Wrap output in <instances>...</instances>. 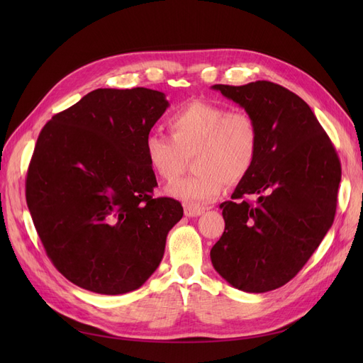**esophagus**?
Wrapping results in <instances>:
<instances>
[{
  "label": "esophagus",
  "instance_id": "34e87169",
  "mask_svg": "<svg viewBox=\"0 0 363 363\" xmlns=\"http://www.w3.org/2000/svg\"><path fill=\"white\" fill-rule=\"evenodd\" d=\"M206 208L200 207V206H195V204H186L184 206V215L194 218V216H200L204 213Z\"/></svg>",
  "mask_w": 363,
  "mask_h": 363
}]
</instances>
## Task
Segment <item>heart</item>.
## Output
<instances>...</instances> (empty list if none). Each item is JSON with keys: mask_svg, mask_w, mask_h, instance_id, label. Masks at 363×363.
<instances>
[{"mask_svg": "<svg viewBox=\"0 0 363 363\" xmlns=\"http://www.w3.org/2000/svg\"><path fill=\"white\" fill-rule=\"evenodd\" d=\"M167 125L172 138L151 131L144 139V155L159 179L172 182L194 152L195 171L167 189L174 199L189 204L213 201L225 183L245 179L256 162L260 131L247 111L192 101L175 108Z\"/></svg>", "mask_w": 363, "mask_h": 363, "instance_id": "heart-1", "label": "heart"}]
</instances>
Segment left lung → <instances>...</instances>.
Wrapping results in <instances>:
<instances>
[{"label":"left lung","instance_id":"8db88e82","mask_svg":"<svg viewBox=\"0 0 363 363\" xmlns=\"http://www.w3.org/2000/svg\"><path fill=\"white\" fill-rule=\"evenodd\" d=\"M256 118L255 164L221 206L225 228L211 250L212 265L233 288L268 292L294 279L332 227L340 162L312 108L271 82L215 84ZM258 195V206L242 199Z\"/></svg>","mask_w":363,"mask_h":363}]
</instances>
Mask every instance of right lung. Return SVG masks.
Here are the masks:
<instances>
[{"label": "right lung", "instance_id": "1", "mask_svg": "<svg viewBox=\"0 0 363 363\" xmlns=\"http://www.w3.org/2000/svg\"><path fill=\"white\" fill-rule=\"evenodd\" d=\"M169 106L163 92L96 89L54 115L27 172V206L47 256L77 286L104 295L140 288L159 267L177 200L157 186L144 139Z\"/></svg>", "mask_w": 363, "mask_h": 363}]
</instances>
